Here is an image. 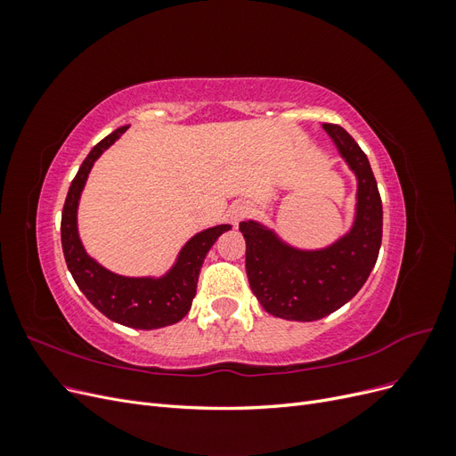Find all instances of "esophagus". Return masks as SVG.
I'll return each instance as SVG.
<instances>
[{"mask_svg":"<svg viewBox=\"0 0 456 456\" xmlns=\"http://www.w3.org/2000/svg\"><path fill=\"white\" fill-rule=\"evenodd\" d=\"M247 213V209L243 205H236V207H232V211H230V216H232V220L233 223H238V220L243 216Z\"/></svg>","mask_w":456,"mask_h":456,"instance_id":"obj_1","label":"esophagus"}]
</instances>
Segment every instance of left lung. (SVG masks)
Segmentation results:
<instances>
[{
  "label": "left lung",
  "instance_id": "1",
  "mask_svg": "<svg viewBox=\"0 0 456 456\" xmlns=\"http://www.w3.org/2000/svg\"><path fill=\"white\" fill-rule=\"evenodd\" d=\"M323 129L357 181L350 230L322 249H300L258 220L240 223L251 291L268 314L289 322L322 320L352 300L382 241V201L367 156L342 127L323 123Z\"/></svg>",
  "mask_w": 456,
  "mask_h": 456
}]
</instances>
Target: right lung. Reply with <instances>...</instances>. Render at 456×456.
<instances>
[{
	"mask_svg": "<svg viewBox=\"0 0 456 456\" xmlns=\"http://www.w3.org/2000/svg\"><path fill=\"white\" fill-rule=\"evenodd\" d=\"M126 131L127 127H119L114 133H110L81 163L64 201L61 240L66 266L70 270L79 291L87 297L91 305L116 323L151 330L181 322L188 314L191 300L196 297L203 260L218 236H223L232 226L216 224L198 232L196 236H191L183 245L175 265L158 278L156 275H142V278L119 275L116 272H110L91 255H87L77 232V207L81 191L86 188L94 161Z\"/></svg>",
	"mask_w": 456,
	"mask_h": 456,
	"instance_id": "add662e5",
	"label": "right lung"
}]
</instances>
